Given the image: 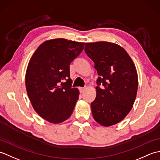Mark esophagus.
<instances>
[{"label": "esophagus", "mask_w": 160, "mask_h": 160, "mask_svg": "<svg viewBox=\"0 0 160 160\" xmlns=\"http://www.w3.org/2000/svg\"><path fill=\"white\" fill-rule=\"evenodd\" d=\"M79 89H80V92L81 93H83L84 92V91H85V89H86V88H83V87H80V88H79Z\"/></svg>", "instance_id": "esophagus-1"}]
</instances>
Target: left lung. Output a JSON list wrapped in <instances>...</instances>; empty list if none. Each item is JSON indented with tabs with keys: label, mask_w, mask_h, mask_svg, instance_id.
<instances>
[{
	"label": "left lung",
	"mask_w": 160,
	"mask_h": 160,
	"mask_svg": "<svg viewBox=\"0 0 160 160\" xmlns=\"http://www.w3.org/2000/svg\"><path fill=\"white\" fill-rule=\"evenodd\" d=\"M84 51L100 76L96 98L91 104L93 117L100 125L111 127L123 120L133 106L138 87L136 68L126 50L117 44L87 42Z\"/></svg>",
	"instance_id": "1"
}]
</instances>
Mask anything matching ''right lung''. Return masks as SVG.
I'll use <instances>...</instances> for the list:
<instances>
[{"instance_id":"obj_1","label":"right lung","mask_w":160,"mask_h":160,"mask_svg":"<svg viewBox=\"0 0 160 160\" xmlns=\"http://www.w3.org/2000/svg\"><path fill=\"white\" fill-rule=\"evenodd\" d=\"M84 46V42L64 38L46 40L29 60L27 92L36 113L50 123L63 122L73 113L80 93L71 87L69 65Z\"/></svg>"}]
</instances>
